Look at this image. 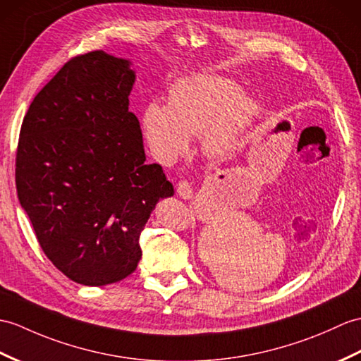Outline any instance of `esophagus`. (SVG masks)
I'll use <instances>...</instances> for the list:
<instances>
[{"instance_id": "obj_1", "label": "esophagus", "mask_w": 361, "mask_h": 361, "mask_svg": "<svg viewBox=\"0 0 361 361\" xmlns=\"http://www.w3.org/2000/svg\"><path fill=\"white\" fill-rule=\"evenodd\" d=\"M177 194L183 198V200H190L194 197V189H192V184L189 181H180L177 184Z\"/></svg>"}]
</instances>
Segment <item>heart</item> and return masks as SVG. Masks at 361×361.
<instances>
[{"label":"heart","mask_w":361,"mask_h":361,"mask_svg":"<svg viewBox=\"0 0 361 361\" xmlns=\"http://www.w3.org/2000/svg\"><path fill=\"white\" fill-rule=\"evenodd\" d=\"M262 114V102L241 92L235 80L197 73L173 82L169 106L154 102L145 109L142 132L150 150L164 163L186 152L189 137L200 133L204 154L221 160L235 152Z\"/></svg>","instance_id":"1"}]
</instances>
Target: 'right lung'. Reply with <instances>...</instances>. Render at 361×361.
I'll use <instances>...</instances> for the list:
<instances>
[{
	"mask_svg": "<svg viewBox=\"0 0 361 361\" xmlns=\"http://www.w3.org/2000/svg\"><path fill=\"white\" fill-rule=\"evenodd\" d=\"M130 61L95 50L67 61L33 98L16 149L15 181L43 252L85 286L137 269L140 235L173 195L160 164H147L129 111Z\"/></svg>",
	"mask_w": 361,
	"mask_h": 361,
	"instance_id": "obj_1",
	"label": "right lung"
}]
</instances>
